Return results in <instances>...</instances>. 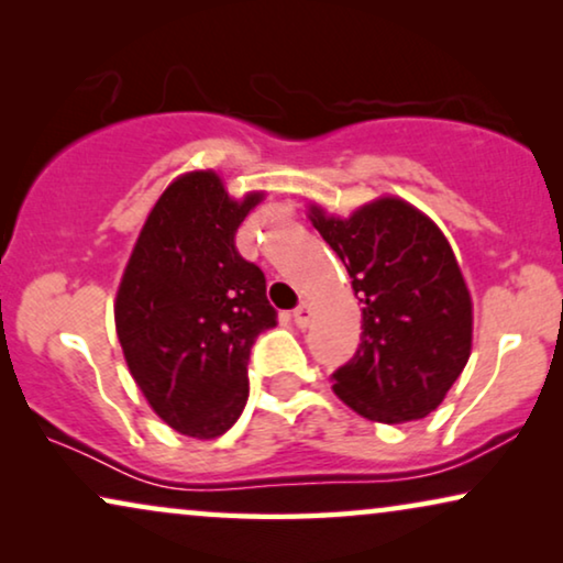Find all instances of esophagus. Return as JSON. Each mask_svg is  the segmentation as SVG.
I'll return each instance as SVG.
<instances>
[{"mask_svg":"<svg viewBox=\"0 0 563 563\" xmlns=\"http://www.w3.org/2000/svg\"><path fill=\"white\" fill-rule=\"evenodd\" d=\"M312 314H314V307H312V302H302L295 310V322L299 328H307L312 322Z\"/></svg>","mask_w":563,"mask_h":563,"instance_id":"1","label":"esophagus"}]
</instances>
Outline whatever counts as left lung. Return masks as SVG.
<instances>
[{"instance_id": "obj_1", "label": "left lung", "mask_w": 563, "mask_h": 563, "mask_svg": "<svg viewBox=\"0 0 563 563\" xmlns=\"http://www.w3.org/2000/svg\"><path fill=\"white\" fill-rule=\"evenodd\" d=\"M307 218L341 258L361 302V343L330 374L333 391L366 420L426 418L472 356L474 305L449 238L391 195L349 218L312 202Z\"/></svg>"}]
</instances>
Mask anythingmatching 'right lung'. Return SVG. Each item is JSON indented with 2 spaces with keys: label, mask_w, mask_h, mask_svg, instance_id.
Instances as JSON below:
<instances>
[{
  "label": "right lung",
  "mask_w": 563,
  "mask_h": 563,
  "mask_svg": "<svg viewBox=\"0 0 563 563\" xmlns=\"http://www.w3.org/2000/svg\"><path fill=\"white\" fill-rule=\"evenodd\" d=\"M266 191L228 195L212 168L168 184L145 218L114 297V330L137 389L176 433L212 441L249 399V356L276 325L266 279L235 230Z\"/></svg>",
  "instance_id": "add662e5"
}]
</instances>
